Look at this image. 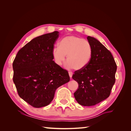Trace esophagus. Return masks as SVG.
<instances>
[{
	"label": "esophagus",
	"mask_w": 131,
	"mask_h": 131,
	"mask_svg": "<svg viewBox=\"0 0 131 131\" xmlns=\"http://www.w3.org/2000/svg\"><path fill=\"white\" fill-rule=\"evenodd\" d=\"M73 74V73L72 72H69V77H70V78L72 77Z\"/></svg>",
	"instance_id": "esophagus-1"
}]
</instances>
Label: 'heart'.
<instances>
[{
  "instance_id": "1",
  "label": "heart",
  "mask_w": 131,
  "mask_h": 131,
  "mask_svg": "<svg viewBox=\"0 0 131 131\" xmlns=\"http://www.w3.org/2000/svg\"><path fill=\"white\" fill-rule=\"evenodd\" d=\"M92 54V47L89 41L74 35L63 38L58 47L52 51V56L58 65H61L67 56L68 66L80 70L88 65Z\"/></svg>"
}]
</instances>
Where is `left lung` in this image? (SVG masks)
<instances>
[{"label":"left lung","instance_id":"left-lung-1","mask_svg":"<svg viewBox=\"0 0 131 131\" xmlns=\"http://www.w3.org/2000/svg\"><path fill=\"white\" fill-rule=\"evenodd\" d=\"M92 54L84 68L75 71L72 78L79 84L74 93L83 106H92L109 97L115 82L117 66L110 51L94 38L88 36Z\"/></svg>","mask_w":131,"mask_h":131}]
</instances>
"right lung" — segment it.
Returning a JSON list of instances; mask_svg holds the SVG:
<instances>
[{
	"mask_svg": "<svg viewBox=\"0 0 131 131\" xmlns=\"http://www.w3.org/2000/svg\"><path fill=\"white\" fill-rule=\"evenodd\" d=\"M59 32L43 34L18 51L13 63L17 93L34 108L49 105L59 86L70 80L68 72L53 61L52 51Z\"/></svg>",
	"mask_w": 131,
	"mask_h": 131,
	"instance_id": "1",
	"label": "right lung"
}]
</instances>
